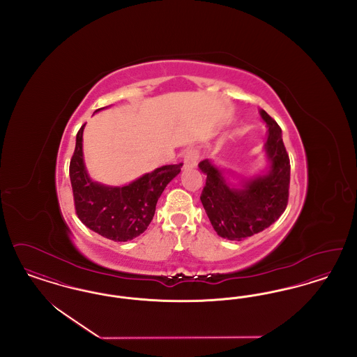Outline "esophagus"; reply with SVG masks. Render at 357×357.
<instances>
[{
  "label": "esophagus",
  "mask_w": 357,
  "mask_h": 357,
  "mask_svg": "<svg viewBox=\"0 0 357 357\" xmlns=\"http://www.w3.org/2000/svg\"><path fill=\"white\" fill-rule=\"evenodd\" d=\"M198 160H199V151L197 149L191 147L185 153L183 166H185V169H194L198 165Z\"/></svg>",
  "instance_id": "esophagus-1"
}]
</instances>
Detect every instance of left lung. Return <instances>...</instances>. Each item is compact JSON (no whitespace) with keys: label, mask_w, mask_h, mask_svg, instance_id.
Masks as SVG:
<instances>
[{"label":"left lung","mask_w":357,"mask_h":357,"mask_svg":"<svg viewBox=\"0 0 357 357\" xmlns=\"http://www.w3.org/2000/svg\"><path fill=\"white\" fill-rule=\"evenodd\" d=\"M269 127L265 144L271 159L266 175L245 181L242 188L230 187L221 170L204 159L199 169L207 175L201 202L214 230L222 238L243 241L269 227L288 206L290 160L281 128L264 109L259 111Z\"/></svg>","instance_id":"8db88e82"}]
</instances>
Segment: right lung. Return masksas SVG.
<instances>
[{
  "mask_svg": "<svg viewBox=\"0 0 357 357\" xmlns=\"http://www.w3.org/2000/svg\"><path fill=\"white\" fill-rule=\"evenodd\" d=\"M76 135V147L69 163L75 210L86 227L102 237L126 242L146 231L163 190L181 172L182 163L162 166L123 187L92 182L83 160V130Z\"/></svg>",
  "mask_w": 357,
  "mask_h": 357,
  "instance_id": "right-lung-1",
  "label": "right lung"
}]
</instances>
